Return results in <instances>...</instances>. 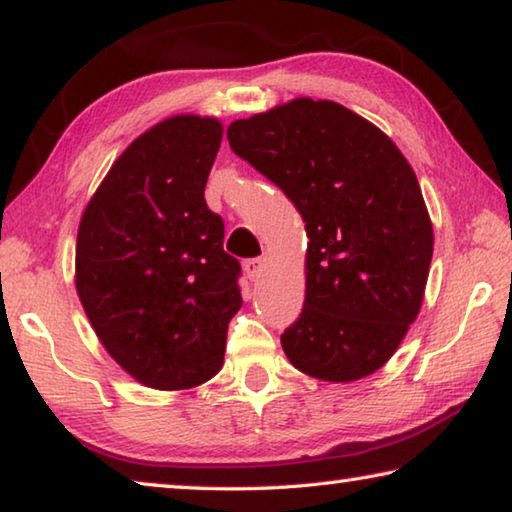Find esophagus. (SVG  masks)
<instances>
[{
    "mask_svg": "<svg viewBox=\"0 0 512 512\" xmlns=\"http://www.w3.org/2000/svg\"><path fill=\"white\" fill-rule=\"evenodd\" d=\"M264 268H266V259H264V257L246 259V262H244V271H246V275H248L253 282L259 280V277H262Z\"/></svg>",
    "mask_w": 512,
    "mask_h": 512,
    "instance_id": "esophagus-1",
    "label": "esophagus"
}]
</instances>
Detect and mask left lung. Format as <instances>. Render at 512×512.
I'll return each instance as SVG.
<instances>
[{"mask_svg": "<svg viewBox=\"0 0 512 512\" xmlns=\"http://www.w3.org/2000/svg\"><path fill=\"white\" fill-rule=\"evenodd\" d=\"M228 143L306 224V297L282 333L286 358L329 383L374 374L421 311L430 273L434 232L412 165L331 100L295 98L235 120Z\"/></svg>", "mask_w": 512, "mask_h": 512, "instance_id": "left-lung-1", "label": "left lung"}]
</instances>
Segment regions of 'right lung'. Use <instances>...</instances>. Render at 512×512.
Masks as SVG:
<instances>
[{
    "label": "right lung",
    "mask_w": 512,
    "mask_h": 512,
    "mask_svg": "<svg viewBox=\"0 0 512 512\" xmlns=\"http://www.w3.org/2000/svg\"><path fill=\"white\" fill-rule=\"evenodd\" d=\"M224 127L174 116L111 165L82 215L76 288L120 367L152 389H190L224 365L241 266L203 197Z\"/></svg>",
    "instance_id": "add662e5"
}]
</instances>
